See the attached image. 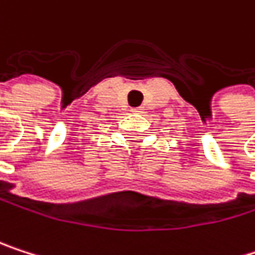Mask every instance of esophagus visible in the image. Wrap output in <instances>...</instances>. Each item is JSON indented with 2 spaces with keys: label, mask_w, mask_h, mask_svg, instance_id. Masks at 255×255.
Instances as JSON below:
<instances>
[{
  "label": "esophagus",
  "mask_w": 255,
  "mask_h": 255,
  "mask_svg": "<svg viewBox=\"0 0 255 255\" xmlns=\"http://www.w3.org/2000/svg\"><path fill=\"white\" fill-rule=\"evenodd\" d=\"M131 112H133V113H142V112H143V109H142V107H133V109H131Z\"/></svg>",
  "instance_id": "34e87169"
}]
</instances>
